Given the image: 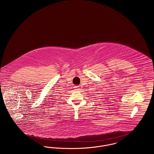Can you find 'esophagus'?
Returning <instances> with one entry per match:
<instances>
[{
  "label": "esophagus",
  "mask_w": 154,
  "mask_h": 154,
  "mask_svg": "<svg viewBox=\"0 0 154 154\" xmlns=\"http://www.w3.org/2000/svg\"><path fill=\"white\" fill-rule=\"evenodd\" d=\"M80 87L79 86H75L74 87V88H75V90L76 91H79L80 89V88H79Z\"/></svg>",
  "instance_id": "1"
}]
</instances>
